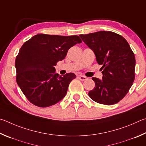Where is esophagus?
Masks as SVG:
<instances>
[{
	"label": "esophagus",
	"instance_id": "obj_1",
	"mask_svg": "<svg viewBox=\"0 0 146 146\" xmlns=\"http://www.w3.org/2000/svg\"><path fill=\"white\" fill-rule=\"evenodd\" d=\"M78 78L80 79L81 81H85L87 80V78L86 77V76H78Z\"/></svg>",
	"mask_w": 146,
	"mask_h": 146
}]
</instances>
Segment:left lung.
<instances>
[{
	"label": "left lung",
	"instance_id": "left-lung-1",
	"mask_svg": "<svg viewBox=\"0 0 146 146\" xmlns=\"http://www.w3.org/2000/svg\"><path fill=\"white\" fill-rule=\"evenodd\" d=\"M80 36L96 56L102 80L92 78L95 87L88 96L96 103L112 105L122 100L135 80V57L127 41L111 31H98Z\"/></svg>",
	"mask_w": 146,
	"mask_h": 146
}]
</instances>
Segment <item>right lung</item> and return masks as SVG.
I'll return each mask as SVG.
<instances>
[{
    "label": "right lung",
    "mask_w": 146,
    "mask_h": 146,
    "mask_svg": "<svg viewBox=\"0 0 146 146\" xmlns=\"http://www.w3.org/2000/svg\"><path fill=\"white\" fill-rule=\"evenodd\" d=\"M81 42L77 35L38 34L23 44L15 60L16 80L30 103L45 108L64 98L76 76H59L54 66L65 59L69 48Z\"/></svg>",
    "instance_id": "1"
}]
</instances>
